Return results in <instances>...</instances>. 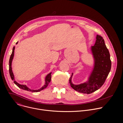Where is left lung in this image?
<instances>
[{
	"label": "left lung",
	"instance_id": "left-lung-1",
	"mask_svg": "<svg viewBox=\"0 0 123 123\" xmlns=\"http://www.w3.org/2000/svg\"><path fill=\"white\" fill-rule=\"evenodd\" d=\"M92 50L94 59V66L86 83L74 85L72 82L71 75L69 80L70 85L76 91L80 93L90 94L98 90L104 84L111 67L110 54L103 38L97 35L96 40Z\"/></svg>",
	"mask_w": 123,
	"mask_h": 123
}]
</instances>
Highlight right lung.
Masks as SVG:
<instances>
[{"label": "right lung", "mask_w": 123, "mask_h": 123, "mask_svg": "<svg viewBox=\"0 0 123 123\" xmlns=\"http://www.w3.org/2000/svg\"><path fill=\"white\" fill-rule=\"evenodd\" d=\"M18 43V42H16V44ZM14 49H15V47H13V49H12V53L11 55V56H10V60H9V73H10V76H11V78L12 79V80L13 81V82L18 87H19V88H20L21 89H22V90H25V91H30V92H40L42 90H43V89H45L46 87H47V86H48V85H49V84L50 83V80H51V73H49V74H48L46 77V78H45V84L44 86H43L41 89L38 90H31L30 89H29V87H28L26 85H21V84H19V83H18L17 82H16L15 80H14V75H13V73H12V59H13V56H14Z\"/></svg>", "instance_id": "obj_1"}]
</instances>
